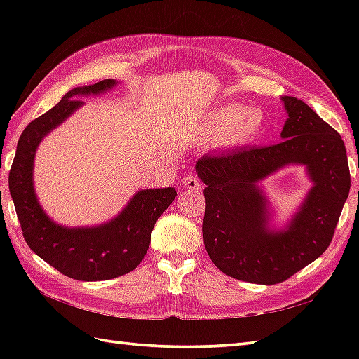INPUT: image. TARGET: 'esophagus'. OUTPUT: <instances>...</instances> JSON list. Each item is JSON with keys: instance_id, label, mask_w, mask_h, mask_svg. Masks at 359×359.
Here are the masks:
<instances>
[{"instance_id": "1", "label": "esophagus", "mask_w": 359, "mask_h": 359, "mask_svg": "<svg viewBox=\"0 0 359 359\" xmlns=\"http://www.w3.org/2000/svg\"><path fill=\"white\" fill-rule=\"evenodd\" d=\"M182 185L188 189H197L201 188V180L194 172H188L184 179H182Z\"/></svg>"}]
</instances>
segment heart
<instances>
[{"mask_svg":"<svg viewBox=\"0 0 359 359\" xmlns=\"http://www.w3.org/2000/svg\"><path fill=\"white\" fill-rule=\"evenodd\" d=\"M265 116L259 108H245L230 103L219 106L210 114L205 123L207 134L226 144H245L262 133Z\"/></svg>","mask_w":359,"mask_h":359,"instance_id":"heart-1","label":"heart"}]
</instances>
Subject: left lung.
Listing matches in <instances>:
<instances>
[{
    "label": "left lung",
    "instance_id": "1",
    "mask_svg": "<svg viewBox=\"0 0 359 359\" xmlns=\"http://www.w3.org/2000/svg\"><path fill=\"white\" fill-rule=\"evenodd\" d=\"M284 140L265 148L205 154L196 163L203 182V243L212 264L234 279L273 285L287 280L329 248L350 191L344 142L296 97H282ZM288 163L308 166L316 185L284 232H270L255 184Z\"/></svg>",
    "mask_w": 359,
    "mask_h": 359
}]
</instances>
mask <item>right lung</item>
<instances>
[{"label": "right lung", "mask_w": 359, "mask_h": 359, "mask_svg": "<svg viewBox=\"0 0 359 359\" xmlns=\"http://www.w3.org/2000/svg\"><path fill=\"white\" fill-rule=\"evenodd\" d=\"M114 85V80H102L75 88L52 109L30 121L20 137L9 171L11 196L27 245L53 269L77 280H106L133 271L147 255L157 219L177 196L174 188L143 189L121 215L94 228H65L44 215L32 182L38 143L80 108V95L102 94Z\"/></svg>", "instance_id": "1"}]
</instances>
